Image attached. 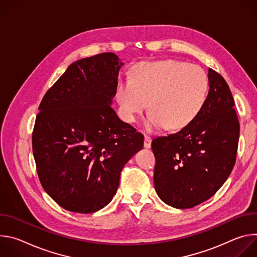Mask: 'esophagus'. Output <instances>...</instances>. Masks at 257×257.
<instances>
[{"mask_svg": "<svg viewBox=\"0 0 257 257\" xmlns=\"http://www.w3.org/2000/svg\"><path fill=\"white\" fill-rule=\"evenodd\" d=\"M144 148L145 149H151L152 146V137L148 136V135H144Z\"/></svg>", "mask_w": 257, "mask_h": 257, "instance_id": "obj_1", "label": "esophagus"}]
</instances>
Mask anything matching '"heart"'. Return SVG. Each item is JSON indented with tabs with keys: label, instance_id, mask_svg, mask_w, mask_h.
I'll return each instance as SVG.
<instances>
[{
	"label": "heart",
	"instance_id": "heart-1",
	"mask_svg": "<svg viewBox=\"0 0 257 257\" xmlns=\"http://www.w3.org/2000/svg\"><path fill=\"white\" fill-rule=\"evenodd\" d=\"M207 93L205 72L177 60L140 63L130 79L121 80L117 87L120 112L127 123H134L150 100L152 111L145 119L149 130L188 127L202 112Z\"/></svg>",
	"mask_w": 257,
	"mask_h": 257
}]
</instances>
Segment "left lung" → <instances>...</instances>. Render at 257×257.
<instances>
[{"instance_id": "8db88e82", "label": "left lung", "mask_w": 257, "mask_h": 257, "mask_svg": "<svg viewBox=\"0 0 257 257\" xmlns=\"http://www.w3.org/2000/svg\"><path fill=\"white\" fill-rule=\"evenodd\" d=\"M208 82L200 115L188 127L152 142L156 191L176 208H191L209 199L236 163L240 124L233 95L224 77L210 68Z\"/></svg>"}]
</instances>
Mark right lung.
<instances>
[{"instance_id":"right-lung-1","label":"right lung","mask_w":257,"mask_h":257,"mask_svg":"<svg viewBox=\"0 0 257 257\" xmlns=\"http://www.w3.org/2000/svg\"><path fill=\"white\" fill-rule=\"evenodd\" d=\"M123 64L114 53L72 63L46 92L32 132L41 184L63 208L97 211L111 202L143 135L112 107Z\"/></svg>"}]
</instances>
